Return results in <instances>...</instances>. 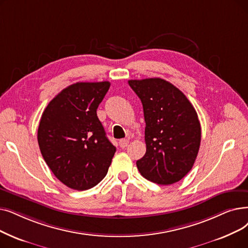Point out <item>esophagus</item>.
<instances>
[{"instance_id":"1","label":"esophagus","mask_w":248,"mask_h":248,"mask_svg":"<svg viewBox=\"0 0 248 248\" xmlns=\"http://www.w3.org/2000/svg\"><path fill=\"white\" fill-rule=\"evenodd\" d=\"M127 145H128V140H126V139L120 140V146L122 148H125V147H127Z\"/></svg>"}]
</instances>
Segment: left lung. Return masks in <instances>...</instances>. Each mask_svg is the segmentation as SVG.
<instances>
[{
	"mask_svg": "<svg viewBox=\"0 0 248 248\" xmlns=\"http://www.w3.org/2000/svg\"><path fill=\"white\" fill-rule=\"evenodd\" d=\"M143 104L146 154L137 161L145 178L168 186L192 168L201 145V124L195 107L171 83L160 78L130 80Z\"/></svg>",
	"mask_w": 248,
	"mask_h": 248,
	"instance_id": "obj_1",
	"label": "left lung"
}]
</instances>
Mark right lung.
I'll list each match as a JSON object with an SVG mask.
<instances>
[{"label":"right lung","mask_w":248,"mask_h":248,"mask_svg":"<svg viewBox=\"0 0 248 248\" xmlns=\"http://www.w3.org/2000/svg\"><path fill=\"white\" fill-rule=\"evenodd\" d=\"M110 83L78 82L62 90L41 115L42 157L64 186L86 190L105 177L116 148L107 139L97 108Z\"/></svg>","instance_id":"right-lung-1"}]
</instances>
